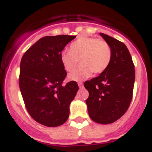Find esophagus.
Listing matches in <instances>:
<instances>
[{
	"label": "esophagus",
	"mask_w": 152,
	"mask_h": 152,
	"mask_svg": "<svg viewBox=\"0 0 152 152\" xmlns=\"http://www.w3.org/2000/svg\"><path fill=\"white\" fill-rule=\"evenodd\" d=\"M78 85L79 88H82V87H83V83H82V82H78Z\"/></svg>",
	"instance_id": "esophagus-1"
}]
</instances>
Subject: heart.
<instances>
[{
    "instance_id": "1",
    "label": "heart",
    "mask_w": 152,
    "mask_h": 152,
    "mask_svg": "<svg viewBox=\"0 0 152 152\" xmlns=\"http://www.w3.org/2000/svg\"><path fill=\"white\" fill-rule=\"evenodd\" d=\"M111 56V48L106 41L81 36L70 45L69 51L61 53L60 61L64 69L71 72L79 60L81 65L69 75V79L81 81L90 77L93 72L97 74L105 71L109 66Z\"/></svg>"
}]
</instances>
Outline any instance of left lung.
I'll use <instances>...</instances> for the list:
<instances>
[{
    "label": "left lung",
    "mask_w": 152,
    "mask_h": 152,
    "mask_svg": "<svg viewBox=\"0 0 152 152\" xmlns=\"http://www.w3.org/2000/svg\"><path fill=\"white\" fill-rule=\"evenodd\" d=\"M99 34L111 47V61L105 71L83 85L89 93L86 103L90 118L96 123L109 124L121 118L130 105L135 71L126 45L108 35Z\"/></svg>",
    "instance_id": "1"
}]
</instances>
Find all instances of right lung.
Wrapping results in <instances>:
<instances>
[{
	"label": "right lung",
	"instance_id": "add662e5",
	"mask_svg": "<svg viewBox=\"0 0 152 152\" xmlns=\"http://www.w3.org/2000/svg\"><path fill=\"white\" fill-rule=\"evenodd\" d=\"M75 38L68 35L41 38L20 61L19 86L26 109L44 126H58L67 121L71 102L78 90L75 81L62 85L66 71L60 61L63 49Z\"/></svg>",
	"mask_w": 152,
	"mask_h": 152
}]
</instances>
